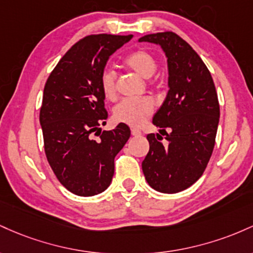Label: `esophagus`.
Listing matches in <instances>:
<instances>
[{"label":"esophagus","instance_id":"obj_1","mask_svg":"<svg viewBox=\"0 0 253 253\" xmlns=\"http://www.w3.org/2000/svg\"><path fill=\"white\" fill-rule=\"evenodd\" d=\"M131 135L132 136H141L142 132L138 129H131Z\"/></svg>","mask_w":253,"mask_h":253}]
</instances>
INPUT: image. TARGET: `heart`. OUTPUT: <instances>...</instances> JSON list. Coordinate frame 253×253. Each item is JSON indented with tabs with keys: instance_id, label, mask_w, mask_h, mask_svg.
<instances>
[{
	"instance_id": "heart-1",
	"label": "heart",
	"mask_w": 253,
	"mask_h": 253,
	"mask_svg": "<svg viewBox=\"0 0 253 253\" xmlns=\"http://www.w3.org/2000/svg\"><path fill=\"white\" fill-rule=\"evenodd\" d=\"M126 64L142 79L152 78L158 68L154 56L143 49L130 53L126 58ZM100 86L105 98L109 100H115L117 98V82L116 73L113 70H104L100 78ZM153 112L154 104L148 98L126 99L115 107L113 117L119 123L127 124L130 126H141L146 123Z\"/></svg>"
}]
</instances>
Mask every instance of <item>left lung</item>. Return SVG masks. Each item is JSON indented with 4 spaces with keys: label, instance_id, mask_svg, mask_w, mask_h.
Returning <instances> with one entry per match:
<instances>
[{
    "label": "left lung",
    "instance_id": "1",
    "mask_svg": "<svg viewBox=\"0 0 253 253\" xmlns=\"http://www.w3.org/2000/svg\"><path fill=\"white\" fill-rule=\"evenodd\" d=\"M138 42L160 45L169 68V92L153 117L167 142L160 134L147 135L142 171L154 190L177 194L200 179L211 157L220 118L217 93L207 65L178 35L154 33Z\"/></svg>",
    "mask_w": 253,
    "mask_h": 253
}]
</instances>
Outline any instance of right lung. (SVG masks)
Returning a JSON list of instances; mask_svg holds the SVG:
<instances>
[{
    "label": "right lung",
    "mask_w": 253,
    "mask_h": 253,
    "mask_svg": "<svg viewBox=\"0 0 253 253\" xmlns=\"http://www.w3.org/2000/svg\"><path fill=\"white\" fill-rule=\"evenodd\" d=\"M131 38L84 37L67 51L45 84L39 115L45 154L59 183L82 197L109 188L115 157L130 137L124 123L101 131L107 111L100 78L110 56ZM93 132H99L98 140Z\"/></svg>",
    "instance_id": "1"
}]
</instances>
